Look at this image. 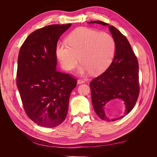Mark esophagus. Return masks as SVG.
<instances>
[{"instance_id":"34e87169","label":"esophagus","mask_w":157,"mask_h":157,"mask_svg":"<svg viewBox=\"0 0 157 157\" xmlns=\"http://www.w3.org/2000/svg\"><path fill=\"white\" fill-rule=\"evenodd\" d=\"M83 83H84V80H83L79 79L77 80V84H83Z\"/></svg>"}]
</instances>
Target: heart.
<instances>
[{"label": "heart", "mask_w": 157, "mask_h": 157, "mask_svg": "<svg viewBox=\"0 0 157 157\" xmlns=\"http://www.w3.org/2000/svg\"><path fill=\"white\" fill-rule=\"evenodd\" d=\"M67 42L68 45L56 46V58L66 71L73 69L80 58L82 63L78 70L80 75L102 73L110 65L116 51L115 40L110 34L86 27L75 29L68 36Z\"/></svg>", "instance_id": "obj_1"}]
</instances>
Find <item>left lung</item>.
I'll use <instances>...</instances> for the list:
<instances>
[{
  "label": "left lung",
  "instance_id": "8db88e82",
  "mask_svg": "<svg viewBox=\"0 0 157 157\" xmlns=\"http://www.w3.org/2000/svg\"><path fill=\"white\" fill-rule=\"evenodd\" d=\"M108 26L116 42V51L108 69L90 83L92 102L95 112L101 119L115 121L125 117L134 108L139 96L138 62L126 37L116 27L101 21H92ZM118 101L125 106L124 115L111 118L107 114V108Z\"/></svg>",
  "mask_w": 157,
  "mask_h": 157
}]
</instances>
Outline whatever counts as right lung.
<instances>
[{
	"instance_id": "obj_1",
	"label": "right lung",
	"mask_w": 157,
	"mask_h": 157,
	"mask_svg": "<svg viewBox=\"0 0 157 157\" xmlns=\"http://www.w3.org/2000/svg\"><path fill=\"white\" fill-rule=\"evenodd\" d=\"M50 25L33 32L17 59V86L27 116L40 126L54 128L67 117L70 94L77 80L57 71L56 48L71 27Z\"/></svg>"
}]
</instances>
